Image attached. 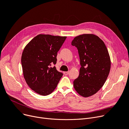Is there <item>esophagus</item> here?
<instances>
[{"label": "esophagus", "instance_id": "34e87169", "mask_svg": "<svg viewBox=\"0 0 129 129\" xmlns=\"http://www.w3.org/2000/svg\"><path fill=\"white\" fill-rule=\"evenodd\" d=\"M64 74H65V75H68V74H69V72H64Z\"/></svg>", "mask_w": 129, "mask_h": 129}]
</instances>
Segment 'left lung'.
Returning <instances> with one entry per match:
<instances>
[{
  "instance_id": "obj_1",
  "label": "left lung",
  "mask_w": 129,
  "mask_h": 129,
  "mask_svg": "<svg viewBox=\"0 0 129 129\" xmlns=\"http://www.w3.org/2000/svg\"><path fill=\"white\" fill-rule=\"evenodd\" d=\"M78 50L81 67L74 87L80 96H91L105 83L111 67L109 53L103 41L93 34L76 37L72 42Z\"/></svg>"
}]
</instances>
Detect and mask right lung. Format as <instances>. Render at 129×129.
<instances>
[{
    "mask_svg": "<svg viewBox=\"0 0 129 129\" xmlns=\"http://www.w3.org/2000/svg\"><path fill=\"white\" fill-rule=\"evenodd\" d=\"M66 37L39 35L23 50L21 64L23 76L30 88L42 96L51 93L56 88L63 73L55 66L57 52Z\"/></svg>",
    "mask_w": 129,
    "mask_h": 129,
    "instance_id": "1",
    "label": "right lung"
}]
</instances>
